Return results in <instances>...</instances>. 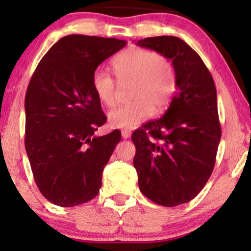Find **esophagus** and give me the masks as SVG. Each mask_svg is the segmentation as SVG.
<instances>
[{
  "instance_id": "34e87169",
  "label": "esophagus",
  "mask_w": 251,
  "mask_h": 251,
  "mask_svg": "<svg viewBox=\"0 0 251 251\" xmlns=\"http://www.w3.org/2000/svg\"><path fill=\"white\" fill-rule=\"evenodd\" d=\"M121 136H122L123 139H128V138H130V136H131V132L123 130V131L121 132Z\"/></svg>"
}]
</instances>
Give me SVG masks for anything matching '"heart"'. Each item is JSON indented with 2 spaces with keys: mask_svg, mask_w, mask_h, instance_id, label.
<instances>
[{
  "mask_svg": "<svg viewBox=\"0 0 251 251\" xmlns=\"http://www.w3.org/2000/svg\"><path fill=\"white\" fill-rule=\"evenodd\" d=\"M120 81H133L131 101L108 113L112 128L131 130L152 115L166 111L176 92V73L170 61L155 51L131 47L113 60ZM95 95L106 106L114 105L115 82L108 72L97 70L92 75Z\"/></svg>",
  "mask_w": 251,
  "mask_h": 251,
  "instance_id": "1",
  "label": "heart"
}]
</instances>
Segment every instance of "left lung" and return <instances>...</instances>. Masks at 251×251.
<instances>
[{
    "instance_id": "left-lung-1",
    "label": "left lung",
    "mask_w": 251,
    "mask_h": 251,
    "mask_svg": "<svg viewBox=\"0 0 251 251\" xmlns=\"http://www.w3.org/2000/svg\"><path fill=\"white\" fill-rule=\"evenodd\" d=\"M136 44L171 60L176 73V92L166 113L131 137L142 193L175 207L197 197L214 170L222 136L217 92L203 60L179 37H146Z\"/></svg>"
}]
</instances>
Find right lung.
Segmentation results:
<instances>
[{
  "mask_svg": "<svg viewBox=\"0 0 251 251\" xmlns=\"http://www.w3.org/2000/svg\"><path fill=\"white\" fill-rule=\"evenodd\" d=\"M126 44L118 39L64 36L30 78L25 147L37 187L51 203L74 207L99 193L102 170L121 132L95 136L106 116L92 89V75Z\"/></svg>",
  "mask_w": 251,
  "mask_h": 251,
  "instance_id": "obj_1",
  "label": "right lung"
}]
</instances>
